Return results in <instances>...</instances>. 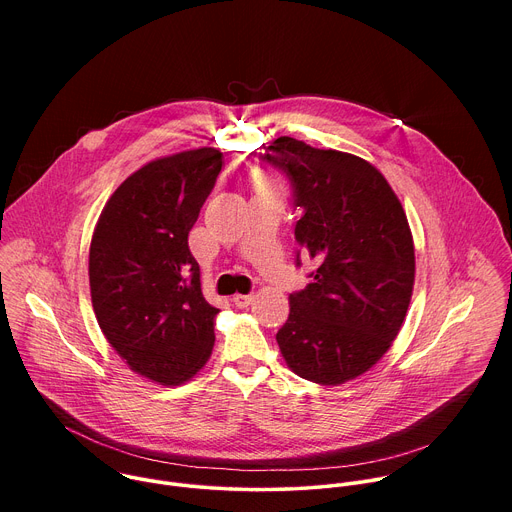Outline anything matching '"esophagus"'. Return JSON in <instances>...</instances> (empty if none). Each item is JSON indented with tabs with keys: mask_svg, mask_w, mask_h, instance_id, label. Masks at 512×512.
Segmentation results:
<instances>
[{
	"mask_svg": "<svg viewBox=\"0 0 512 512\" xmlns=\"http://www.w3.org/2000/svg\"><path fill=\"white\" fill-rule=\"evenodd\" d=\"M233 304L237 306V308H249L251 304H253V296H245V294H237V296H233Z\"/></svg>",
	"mask_w": 512,
	"mask_h": 512,
	"instance_id": "34e87169",
	"label": "esophagus"
}]
</instances>
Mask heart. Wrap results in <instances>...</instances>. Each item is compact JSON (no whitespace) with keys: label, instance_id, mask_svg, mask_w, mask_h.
I'll return each instance as SVG.
<instances>
[{"label":"heart","instance_id":"b5f03b06","mask_svg":"<svg viewBox=\"0 0 512 512\" xmlns=\"http://www.w3.org/2000/svg\"><path fill=\"white\" fill-rule=\"evenodd\" d=\"M253 186H255V190H263V188H275L277 184H275V180L271 176L259 172V174L253 176Z\"/></svg>","mask_w":512,"mask_h":512}]
</instances>
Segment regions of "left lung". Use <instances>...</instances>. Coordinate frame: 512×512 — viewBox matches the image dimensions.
<instances>
[{
	"mask_svg": "<svg viewBox=\"0 0 512 512\" xmlns=\"http://www.w3.org/2000/svg\"><path fill=\"white\" fill-rule=\"evenodd\" d=\"M263 160L294 186L296 241L318 263L312 283L289 296L279 350L298 377L342 385L375 367L403 326L415 281L407 214L385 176L358 156L283 135Z\"/></svg>",
	"mask_w": 512,
	"mask_h": 512,
	"instance_id": "8db88e82",
	"label": "left lung"
}]
</instances>
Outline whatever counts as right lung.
<instances>
[{
  "label": "right lung",
  "mask_w": 512,
  "mask_h": 512,
  "mask_svg": "<svg viewBox=\"0 0 512 512\" xmlns=\"http://www.w3.org/2000/svg\"><path fill=\"white\" fill-rule=\"evenodd\" d=\"M221 168L216 148L148 162L111 194L91 239V300L107 342L166 387L190 381L214 346L218 308L202 296L188 233Z\"/></svg>",
  "instance_id": "obj_1"
}]
</instances>
